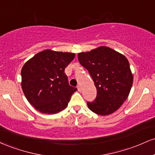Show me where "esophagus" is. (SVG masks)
<instances>
[{"label": "esophagus", "mask_w": 155, "mask_h": 155, "mask_svg": "<svg viewBox=\"0 0 155 155\" xmlns=\"http://www.w3.org/2000/svg\"><path fill=\"white\" fill-rule=\"evenodd\" d=\"M77 90H78V91H79V92L81 91V86H80V85H78V86H77Z\"/></svg>", "instance_id": "esophagus-1"}]
</instances>
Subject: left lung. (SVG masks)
Instances as JSON below:
<instances>
[{"mask_svg": "<svg viewBox=\"0 0 155 155\" xmlns=\"http://www.w3.org/2000/svg\"><path fill=\"white\" fill-rule=\"evenodd\" d=\"M78 59L90 73L97 89L95 101L87 102L89 108L102 116L116 111L128 97L133 81L125 56L109 47H100L79 53Z\"/></svg>", "mask_w": 155, "mask_h": 155, "instance_id": "obj_1", "label": "left lung"}]
</instances>
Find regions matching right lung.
<instances>
[{"label":"right lung","instance_id":"right-lung-1","mask_svg":"<svg viewBox=\"0 0 155 155\" xmlns=\"http://www.w3.org/2000/svg\"><path fill=\"white\" fill-rule=\"evenodd\" d=\"M74 53L46 49L26 62L21 71L27 100L41 113L53 114L67 107L77 89L69 85L65 68Z\"/></svg>","mask_w":155,"mask_h":155}]
</instances>
